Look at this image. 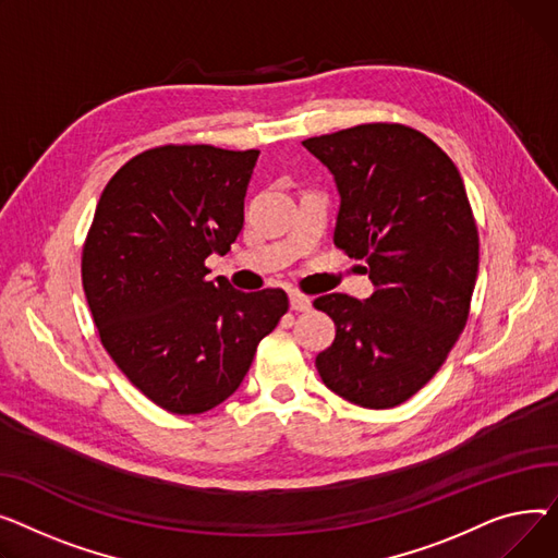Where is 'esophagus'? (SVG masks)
I'll list each match as a JSON object with an SVG mask.
<instances>
[{
    "label": "esophagus",
    "instance_id": "obj_1",
    "mask_svg": "<svg viewBox=\"0 0 558 558\" xmlns=\"http://www.w3.org/2000/svg\"><path fill=\"white\" fill-rule=\"evenodd\" d=\"M311 306H313V302L306 298V294L290 292V308L294 313H306V311H311Z\"/></svg>",
    "mask_w": 558,
    "mask_h": 558
}]
</instances>
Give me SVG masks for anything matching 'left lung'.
Returning <instances> with one entry per match:
<instances>
[{
  "label": "left lung",
  "mask_w": 558,
  "mask_h": 558,
  "mask_svg": "<svg viewBox=\"0 0 558 558\" xmlns=\"http://www.w3.org/2000/svg\"><path fill=\"white\" fill-rule=\"evenodd\" d=\"M331 171L333 243L363 258L365 302L331 292L313 306L336 322L315 357L324 385L360 408L414 397L464 331L480 264L469 195L452 159L401 123H363L302 142Z\"/></svg>",
  "instance_id": "1"
}]
</instances>
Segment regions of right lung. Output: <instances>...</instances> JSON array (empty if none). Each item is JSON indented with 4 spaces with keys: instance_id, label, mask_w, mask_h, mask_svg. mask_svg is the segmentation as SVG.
Returning a JSON list of instances; mask_svg holds the SVG:
<instances>
[{
    "instance_id": "right-lung-1",
    "label": "right lung",
    "mask_w": 558,
    "mask_h": 558,
    "mask_svg": "<svg viewBox=\"0 0 558 558\" xmlns=\"http://www.w3.org/2000/svg\"><path fill=\"white\" fill-rule=\"evenodd\" d=\"M258 150L150 148L114 173L83 247V288L117 367L173 414H201L243 383L258 342L288 311L279 288L209 279L243 229Z\"/></svg>"
}]
</instances>
